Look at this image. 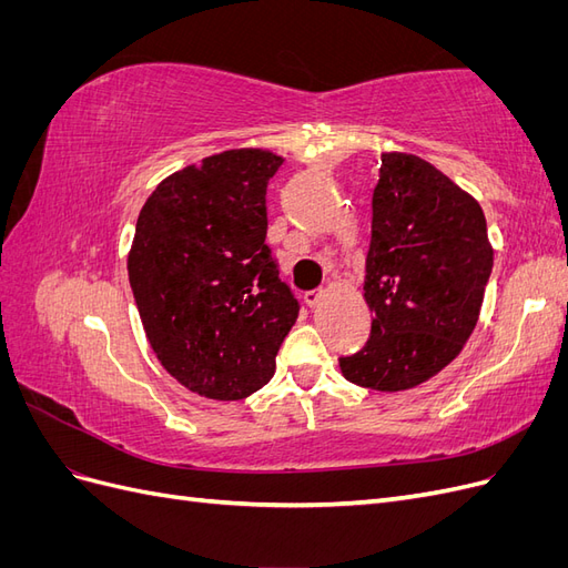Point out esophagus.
I'll list each match as a JSON object with an SVG mask.
<instances>
[{"label": "esophagus", "mask_w": 568, "mask_h": 568, "mask_svg": "<svg viewBox=\"0 0 568 568\" xmlns=\"http://www.w3.org/2000/svg\"><path fill=\"white\" fill-rule=\"evenodd\" d=\"M324 298V291H305V294H303V301H305V305L307 307H315V305H320V301Z\"/></svg>", "instance_id": "obj_1"}]
</instances>
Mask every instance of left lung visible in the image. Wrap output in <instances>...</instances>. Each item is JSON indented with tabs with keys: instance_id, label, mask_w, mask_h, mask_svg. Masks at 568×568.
I'll list each match as a JSON object with an SVG mask.
<instances>
[{
	"instance_id": "8db88e82",
	"label": "left lung",
	"mask_w": 568,
	"mask_h": 568,
	"mask_svg": "<svg viewBox=\"0 0 568 568\" xmlns=\"http://www.w3.org/2000/svg\"><path fill=\"white\" fill-rule=\"evenodd\" d=\"M490 270L478 201L415 153L384 151L363 294L372 329L355 355L338 357L341 374L384 393L432 379L469 341Z\"/></svg>"
}]
</instances>
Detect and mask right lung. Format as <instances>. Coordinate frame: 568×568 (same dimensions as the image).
<instances>
[{
    "label": "right lung",
    "instance_id": "obj_1",
    "mask_svg": "<svg viewBox=\"0 0 568 568\" xmlns=\"http://www.w3.org/2000/svg\"><path fill=\"white\" fill-rule=\"evenodd\" d=\"M267 149H230L184 165L136 217L128 274L146 338L170 376L211 400H242L274 374L298 317L265 244Z\"/></svg>",
    "mask_w": 568,
    "mask_h": 568
}]
</instances>
